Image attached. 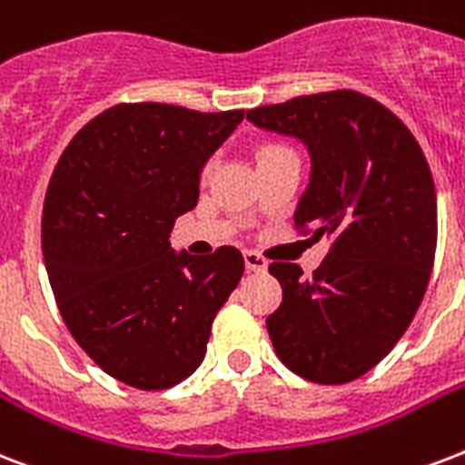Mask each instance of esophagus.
I'll return each mask as SVG.
<instances>
[{
    "instance_id": "esophagus-1",
    "label": "esophagus",
    "mask_w": 465,
    "mask_h": 465,
    "mask_svg": "<svg viewBox=\"0 0 465 465\" xmlns=\"http://www.w3.org/2000/svg\"><path fill=\"white\" fill-rule=\"evenodd\" d=\"M243 261H246V268L248 271H253V272H263L265 268H268V263H265V258H261L258 253H243Z\"/></svg>"
}]
</instances>
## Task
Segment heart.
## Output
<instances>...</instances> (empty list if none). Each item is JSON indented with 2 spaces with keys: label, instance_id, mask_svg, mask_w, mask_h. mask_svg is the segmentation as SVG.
Here are the masks:
<instances>
[{
  "label": "heart",
  "instance_id": "heart-1",
  "mask_svg": "<svg viewBox=\"0 0 465 465\" xmlns=\"http://www.w3.org/2000/svg\"><path fill=\"white\" fill-rule=\"evenodd\" d=\"M288 148H282V146H263L261 148V153H258V161L261 158H268V155H275V153H285Z\"/></svg>",
  "mask_w": 465,
  "mask_h": 465
}]
</instances>
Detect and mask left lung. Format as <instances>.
<instances>
[{
	"label": "left lung",
	"instance_id": "left-lung-1",
	"mask_svg": "<svg viewBox=\"0 0 465 465\" xmlns=\"http://www.w3.org/2000/svg\"><path fill=\"white\" fill-rule=\"evenodd\" d=\"M246 119L307 148L295 226L329 241L312 280L295 263L271 265L282 285L265 322L272 349L304 381H356L400 341L430 282L437 193L427 158L398 116L351 90L258 106Z\"/></svg>",
	"mask_w": 465,
	"mask_h": 465
}]
</instances>
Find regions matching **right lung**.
<instances>
[{"instance_id": "1", "label": "right lung", "mask_w": 465, "mask_h": 465, "mask_svg": "<svg viewBox=\"0 0 465 465\" xmlns=\"http://www.w3.org/2000/svg\"><path fill=\"white\" fill-rule=\"evenodd\" d=\"M243 109L202 114L141 102L94 116L67 143L44 202L41 246L65 327L104 373L165 390L194 373L212 322L243 275L239 248H170L197 207L212 153Z\"/></svg>"}]
</instances>
